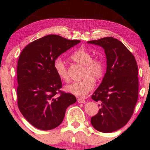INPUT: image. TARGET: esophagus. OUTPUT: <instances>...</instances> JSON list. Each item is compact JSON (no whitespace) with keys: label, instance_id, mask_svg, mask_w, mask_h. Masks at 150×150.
Segmentation results:
<instances>
[{"label":"esophagus","instance_id":"1","mask_svg":"<svg viewBox=\"0 0 150 150\" xmlns=\"http://www.w3.org/2000/svg\"><path fill=\"white\" fill-rule=\"evenodd\" d=\"M77 102L79 103H85V100L83 98H77Z\"/></svg>","mask_w":150,"mask_h":150}]
</instances>
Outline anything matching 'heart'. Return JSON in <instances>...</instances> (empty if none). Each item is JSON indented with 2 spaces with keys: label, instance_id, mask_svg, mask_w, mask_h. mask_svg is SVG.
<instances>
[{
  "label": "heart",
  "instance_id": "heart-1",
  "mask_svg": "<svg viewBox=\"0 0 150 150\" xmlns=\"http://www.w3.org/2000/svg\"><path fill=\"white\" fill-rule=\"evenodd\" d=\"M70 58L80 65L84 66L83 79L73 82L65 86L66 91L77 96L85 97L93 90L94 81L101 79L105 71V65L102 59L93 58L92 54L83 48L74 52ZM54 67L57 75L61 80L67 81L69 75L64 61L61 58H57L54 62Z\"/></svg>",
  "mask_w": 150,
  "mask_h": 150
}]
</instances>
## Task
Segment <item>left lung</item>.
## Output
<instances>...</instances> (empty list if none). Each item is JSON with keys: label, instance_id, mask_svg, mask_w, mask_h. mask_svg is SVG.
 <instances>
[{"label": "left lung", "instance_id": "obj_1", "mask_svg": "<svg viewBox=\"0 0 150 150\" xmlns=\"http://www.w3.org/2000/svg\"><path fill=\"white\" fill-rule=\"evenodd\" d=\"M87 42L102 47L107 59L105 74L92 95V100L100 102V109L91 118V124L100 132H112L127 123L137 102V61L127 48L113 37Z\"/></svg>", "mask_w": 150, "mask_h": 150}]
</instances>
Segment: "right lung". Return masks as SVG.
<instances>
[{
    "label": "right lung",
    "instance_id": "1",
    "mask_svg": "<svg viewBox=\"0 0 150 150\" xmlns=\"http://www.w3.org/2000/svg\"><path fill=\"white\" fill-rule=\"evenodd\" d=\"M79 42L49 35L27 45L20 54L17 67L18 105L27 121L38 129L48 130L59 126L68 106L77 101L74 95L60 91L62 81L54 62Z\"/></svg>",
    "mask_w": 150,
    "mask_h": 150
}]
</instances>
